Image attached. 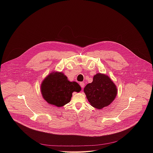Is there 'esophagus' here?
<instances>
[{
    "mask_svg": "<svg viewBox=\"0 0 153 153\" xmlns=\"http://www.w3.org/2000/svg\"><path fill=\"white\" fill-rule=\"evenodd\" d=\"M79 84H80V86L82 88H83L84 87V85H85V84H84L83 82H80V83H79Z\"/></svg>",
    "mask_w": 153,
    "mask_h": 153,
    "instance_id": "esophagus-1",
    "label": "esophagus"
}]
</instances>
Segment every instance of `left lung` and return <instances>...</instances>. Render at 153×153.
<instances>
[{"label":"left lung","instance_id":"8db88e82","mask_svg":"<svg viewBox=\"0 0 153 153\" xmlns=\"http://www.w3.org/2000/svg\"><path fill=\"white\" fill-rule=\"evenodd\" d=\"M90 104L97 109L107 107L114 101L117 94V88L108 76L97 74L93 81L84 89Z\"/></svg>","mask_w":153,"mask_h":153}]
</instances>
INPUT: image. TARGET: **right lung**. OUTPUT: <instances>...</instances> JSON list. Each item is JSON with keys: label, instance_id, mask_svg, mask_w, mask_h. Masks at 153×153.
Wrapping results in <instances>:
<instances>
[{"label": "right lung", "instance_id": "add662e5", "mask_svg": "<svg viewBox=\"0 0 153 153\" xmlns=\"http://www.w3.org/2000/svg\"><path fill=\"white\" fill-rule=\"evenodd\" d=\"M81 90L76 82H70L62 72H52L42 81L41 91L44 100L49 104L61 107L71 101L72 92Z\"/></svg>", "mask_w": 153, "mask_h": 153}]
</instances>
